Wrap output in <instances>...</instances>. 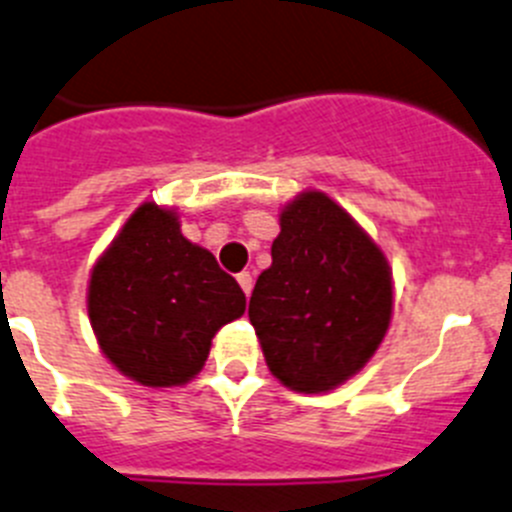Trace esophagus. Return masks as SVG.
Instances as JSON below:
<instances>
[{
  "mask_svg": "<svg viewBox=\"0 0 512 512\" xmlns=\"http://www.w3.org/2000/svg\"><path fill=\"white\" fill-rule=\"evenodd\" d=\"M237 283H240V288L245 290V295H250L252 293V285H255V280H252L250 272H240V275H237Z\"/></svg>",
  "mask_w": 512,
  "mask_h": 512,
  "instance_id": "1",
  "label": "esophagus"
}]
</instances>
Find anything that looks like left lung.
<instances>
[{"label":"left lung","mask_w":512,"mask_h":512,"mask_svg":"<svg viewBox=\"0 0 512 512\" xmlns=\"http://www.w3.org/2000/svg\"><path fill=\"white\" fill-rule=\"evenodd\" d=\"M391 305L389 262L356 219L323 191L295 197L250 298L272 376L303 394L336 389L384 341Z\"/></svg>","instance_id":"obj_1"}]
</instances>
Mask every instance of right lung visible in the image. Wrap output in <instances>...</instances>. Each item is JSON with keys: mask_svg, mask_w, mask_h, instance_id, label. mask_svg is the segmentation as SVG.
<instances>
[{"mask_svg": "<svg viewBox=\"0 0 512 512\" xmlns=\"http://www.w3.org/2000/svg\"><path fill=\"white\" fill-rule=\"evenodd\" d=\"M245 313V293L214 255L181 234L174 209L146 202L90 272L88 315L100 351L143 386L202 371L214 333Z\"/></svg>", "mask_w": 512, "mask_h": 512, "instance_id": "1", "label": "right lung"}]
</instances>
